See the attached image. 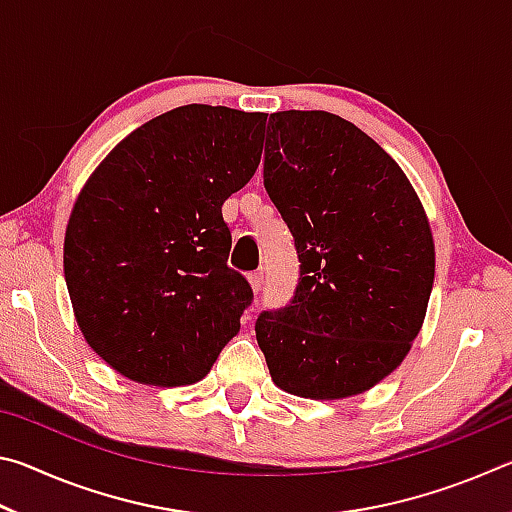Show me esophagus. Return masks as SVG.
Wrapping results in <instances>:
<instances>
[{
    "label": "esophagus",
    "instance_id": "obj_1",
    "mask_svg": "<svg viewBox=\"0 0 512 512\" xmlns=\"http://www.w3.org/2000/svg\"><path fill=\"white\" fill-rule=\"evenodd\" d=\"M248 282H250V289H253V293H259L264 287V273L257 271V273H250L248 275Z\"/></svg>",
    "mask_w": 512,
    "mask_h": 512
}]
</instances>
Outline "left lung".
<instances>
[{"instance_id":"1","label":"left lung","mask_w":512,"mask_h":512,"mask_svg":"<svg viewBox=\"0 0 512 512\" xmlns=\"http://www.w3.org/2000/svg\"><path fill=\"white\" fill-rule=\"evenodd\" d=\"M264 187L300 259L291 305L255 323L273 384L309 400L370 391L427 316L436 248L418 194L372 137L325 110L271 115Z\"/></svg>"}]
</instances>
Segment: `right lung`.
<instances>
[{"instance_id": "add662e5", "label": "right lung", "mask_w": 512, "mask_h": 512, "mask_svg": "<svg viewBox=\"0 0 512 512\" xmlns=\"http://www.w3.org/2000/svg\"><path fill=\"white\" fill-rule=\"evenodd\" d=\"M264 112L173 108L112 149L69 214L65 282L90 348L146 386L212 370L253 300L221 205L255 176Z\"/></svg>"}]
</instances>
